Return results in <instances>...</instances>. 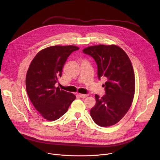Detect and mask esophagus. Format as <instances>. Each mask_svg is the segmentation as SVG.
I'll list each match as a JSON object with an SVG mask.
<instances>
[{
	"mask_svg": "<svg viewBox=\"0 0 160 160\" xmlns=\"http://www.w3.org/2000/svg\"><path fill=\"white\" fill-rule=\"evenodd\" d=\"M78 96H79L80 98H85L87 97V96H88V94H78Z\"/></svg>",
	"mask_w": 160,
	"mask_h": 160,
	"instance_id": "34e87169",
	"label": "esophagus"
}]
</instances>
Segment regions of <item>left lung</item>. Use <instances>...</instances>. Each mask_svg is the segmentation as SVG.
Here are the masks:
<instances>
[{
    "mask_svg": "<svg viewBox=\"0 0 160 160\" xmlns=\"http://www.w3.org/2000/svg\"><path fill=\"white\" fill-rule=\"evenodd\" d=\"M83 52L92 57L98 66V79L104 77L105 94L95 95L96 103L90 109L94 122L101 127L118 123L131 106L135 92V75L125 52L115 45L88 47Z\"/></svg>",
    "mask_w": 160,
    "mask_h": 160,
    "instance_id": "8db88e82",
    "label": "left lung"
}]
</instances>
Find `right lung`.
<instances>
[{
    "mask_svg": "<svg viewBox=\"0 0 160 160\" xmlns=\"http://www.w3.org/2000/svg\"><path fill=\"white\" fill-rule=\"evenodd\" d=\"M73 45H56L40 51L32 60L26 76V89L40 115L54 121L66 112L76 96L60 90L55 84L62 75V67L70 55L78 50Z\"/></svg>",
    "mask_w": 160,
    "mask_h": 160,
    "instance_id": "add662e5",
    "label": "right lung"
}]
</instances>
